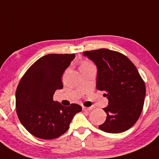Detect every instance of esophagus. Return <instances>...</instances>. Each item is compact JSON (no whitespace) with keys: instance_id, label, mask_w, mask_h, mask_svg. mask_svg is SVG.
<instances>
[{"instance_id":"34e87169","label":"esophagus","mask_w":159,"mask_h":159,"mask_svg":"<svg viewBox=\"0 0 159 159\" xmlns=\"http://www.w3.org/2000/svg\"><path fill=\"white\" fill-rule=\"evenodd\" d=\"M92 110V107H83V111H91Z\"/></svg>"}]
</instances>
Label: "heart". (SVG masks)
Instances as JSON below:
<instances>
[{"label":"heart","instance_id":"heart-1","mask_svg":"<svg viewBox=\"0 0 159 159\" xmlns=\"http://www.w3.org/2000/svg\"><path fill=\"white\" fill-rule=\"evenodd\" d=\"M89 65H90V64H89V63H87V62H84V63L81 66H89Z\"/></svg>","mask_w":159,"mask_h":159}]
</instances>
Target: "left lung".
<instances>
[{
    "label": "left lung",
    "instance_id": "8db88e82",
    "mask_svg": "<svg viewBox=\"0 0 159 159\" xmlns=\"http://www.w3.org/2000/svg\"><path fill=\"white\" fill-rule=\"evenodd\" d=\"M97 68V89L106 92L107 118L99 128L111 134L130 129L139 118L146 94L145 84L134 63L121 53L106 48L85 52Z\"/></svg>",
    "mask_w": 159,
    "mask_h": 159
}]
</instances>
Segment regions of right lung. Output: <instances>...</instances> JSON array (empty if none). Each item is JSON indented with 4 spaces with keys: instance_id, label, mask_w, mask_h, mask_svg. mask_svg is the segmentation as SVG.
I'll list each match as a JSON object with an SVG mask.
<instances>
[{
    "instance_id": "obj_1",
    "label": "right lung",
    "mask_w": 159,
    "mask_h": 159,
    "mask_svg": "<svg viewBox=\"0 0 159 159\" xmlns=\"http://www.w3.org/2000/svg\"><path fill=\"white\" fill-rule=\"evenodd\" d=\"M75 54H47L37 60L20 80L16 91V108L23 126L35 137L53 139L66 132L82 107L62 105L53 99L62 89V76Z\"/></svg>"
}]
</instances>
